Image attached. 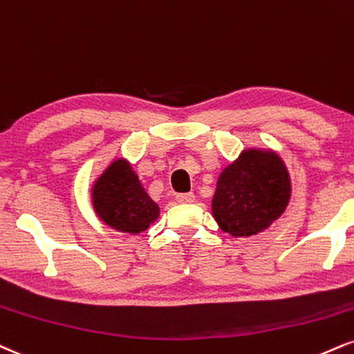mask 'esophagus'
Returning <instances> with one entry per match:
<instances>
[{
  "mask_svg": "<svg viewBox=\"0 0 354 354\" xmlns=\"http://www.w3.org/2000/svg\"><path fill=\"white\" fill-rule=\"evenodd\" d=\"M194 199H196V198H194L193 193H180V194H176V201L181 203V204L193 203Z\"/></svg>",
  "mask_w": 354,
  "mask_h": 354,
  "instance_id": "obj_1",
  "label": "esophagus"
}]
</instances>
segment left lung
<instances>
[{
	"mask_svg": "<svg viewBox=\"0 0 354 354\" xmlns=\"http://www.w3.org/2000/svg\"><path fill=\"white\" fill-rule=\"evenodd\" d=\"M292 194L287 166L272 150H244L219 174L212 214L224 232L249 237L283 214Z\"/></svg>",
	"mask_w": 354,
	"mask_h": 354,
	"instance_id": "1",
	"label": "left lung"
}]
</instances>
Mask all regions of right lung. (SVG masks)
<instances>
[{
  "label": "right lung",
  "instance_id": "add662e5",
  "mask_svg": "<svg viewBox=\"0 0 354 354\" xmlns=\"http://www.w3.org/2000/svg\"><path fill=\"white\" fill-rule=\"evenodd\" d=\"M92 206L109 227L127 234L145 232L160 216V207L127 160L118 158L92 186Z\"/></svg>",
  "mask_w": 354,
  "mask_h": 354
}]
</instances>
